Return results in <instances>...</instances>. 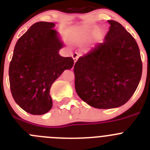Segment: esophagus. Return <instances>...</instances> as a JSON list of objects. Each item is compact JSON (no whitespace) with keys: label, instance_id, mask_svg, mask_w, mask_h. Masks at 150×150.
Instances as JSON below:
<instances>
[{"label":"esophagus","instance_id":"obj_1","mask_svg":"<svg viewBox=\"0 0 150 150\" xmlns=\"http://www.w3.org/2000/svg\"><path fill=\"white\" fill-rule=\"evenodd\" d=\"M72 57H73V59H74V62L76 63V61L78 60V59H79V54L77 53V52H74V54L72 55Z\"/></svg>","mask_w":150,"mask_h":150}]
</instances>
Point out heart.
Wrapping results in <instances>:
<instances>
[{"label": "heart", "instance_id": "1", "mask_svg": "<svg viewBox=\"0 0 150 150\" xmlns=\"http://www.w3.org/2000/svg\"><path fill=\"white\" fill-rule=\"evenodd\" d=\"M96 32L97 29L95 28L91 27L89 25H83L78 28L76 40L80 42H85L88 40Z\"/></svg>", "mask_w": 150, "mask_h": 150}]
</instances>
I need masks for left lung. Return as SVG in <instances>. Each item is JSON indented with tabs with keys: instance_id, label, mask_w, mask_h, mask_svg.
Wrapping results in <instances>:
<instances>
[{
	"instance_id": "left-lung-1",
	"label": "left lung",
	"mask_w": 150,
	"mask_h": 150,
	"mask_svg": "<svg viewBox=\"0 0 150 150\" xmlns=\"http://www.w3.org/2000/svg\"><path fill=\"white\" fill-rule=\"evenodd\" d=\"M108 22L110 28L104 42L79 57L74 68L76 93L98 109L125 104L142 75L140 50L134 38L119 22Z\"/></svg>"
}]
</instances>
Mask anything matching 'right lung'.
Masks as SVG:
<instances>
[{
  "label": "right lung",
  "mask_w": 150,
  "mask_h": 150,
  "mask_svg": "<svg viewBox=\"0 0 150 150\" xmlns=\"http://www.w3.org/2000/svg\"><path fill=\"white\" fill-rule=\"evenodd\" d=\"M53 22L34 24L14 48L9 67L10 90L16 103L28 113L43 115L51 110L52 83L74 65L71 57H62L64 46Z\"/></svg>",
  "instance_id": "right-lung-1"
}]
</instances>
